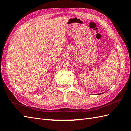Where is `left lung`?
<instances>
[{"label":"left lung","mask_w":131,"mask_h":131,"mask_svg":"<svg viewBox=\"0 0 131 131\" xmlns=\"http://www.w3.org/2000/svg\"><path fill=\"white\" fill-rule=\"evenodd\" d=\"M102 93H99V94H101Z\"/></svg>","instance_id":"left-lung-1"}]
</instances>
